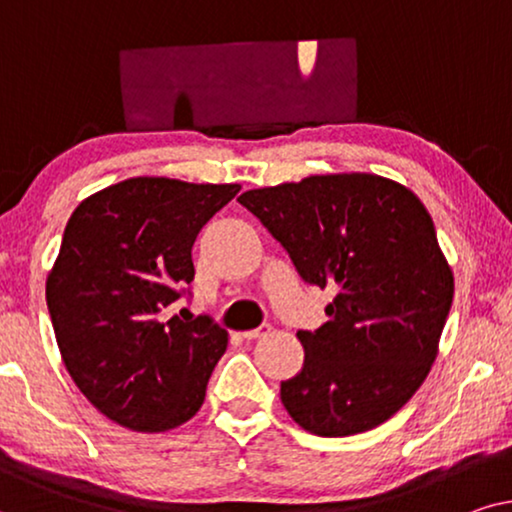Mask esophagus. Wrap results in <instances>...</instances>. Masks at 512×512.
<instances>
[{
  "instance_id": "1",
  "label": "esophagus",
  "mask_w": 512,
  "mask_h": 512,
  "mask_svg": "<svg viewBox=\"0 0 512 512\" xmlns=\"http://www.w3.org/2000/svg\"><path fill=\"white\" fill-rule=\"evenodd\" d=\"M271 330V325H260V327H255V330H245V332H241V337L243 339H260V337H264L267 335V332Z\"/></svg>"
}]
</instances>
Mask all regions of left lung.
Instances as JSON below:
<instances>
[{
	"mask_svg": "<svg viewBox=\"0 0 512 512\" xmlns=\"http://www.w3.org/2000/svg\"><path fill=\"white\" fill-rule=\"evenodd\" d=\"M238 201L288 250L306 283L335 288L281 400L323 438L384 424L424 384L454 297L452 269L417 194L370 173L311 175Z\"/></svg>",
	"mask_w": 512,
	"mask_h": 512,
	"instance_id": "1",
	"label": "left lung"
}]
</instances>
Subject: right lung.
<instances>
[{
  "mask_svg": "<svg viewBox=\"0 0 512 512\" xmlns=\"http://www.w3.org/2000/svg\"><path fill=\"white\" fill-rule=\"evenodd\" d=\"M238 189L131 177L88 196L67 220L46 304L67 372L114 424L161 433L201 410L227 330L166 311L194 281L203 224Z\"/></svg>",
  "mask_w": 512,
  "mask_h": 512,
  "instance_id": "right-lung-1",
  "label": "right lung"
}]
</instances>
